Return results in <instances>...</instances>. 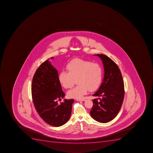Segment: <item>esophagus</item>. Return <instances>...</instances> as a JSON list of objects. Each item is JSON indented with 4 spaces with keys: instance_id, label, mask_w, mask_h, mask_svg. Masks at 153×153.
Returning a JSON list of instances; mask_svg holds the SVG:
<instances>
[{
    "instance_id": "34e87169",
    "label": "esophagus",
    "mask_w": 153,
    "mask_h": 153,
    "mask_svg": "<svg viewBox=\"0 0 153 153\" xmlns=\"http://www.w3.org/2000/svg\"><path fill=\"white\" fill-rule=\"evenodd\" d=\"M86 99H77V101H85Z\"/></svg>"
}]
</instances>
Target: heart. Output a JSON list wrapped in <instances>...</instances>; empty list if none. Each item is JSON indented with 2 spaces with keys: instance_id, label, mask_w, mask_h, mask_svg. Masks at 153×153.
I'll list each match as a JSON object with an SVG mask.
<instances>
[{
  "instance_id": "obj_1",
  "label": "heart",
  "mask_w": 153,
  "mask_h": 153,
  "mask_svg": "<svg viewBox=\"0 0 153 153\" xmlns=\"http://www.w3.org/2000/svg\"><path fill=\"white\" fill-rule=\"evenodd\" d=\"M67 72L62 71L58 79L65 89L72 87L76 83L78 85L67 92L68 97L74 99H81L89 90H97L103 80V69L99 63L92 62L80 59L70 61L66 65Z\"/></svg>"
}]
</instances>
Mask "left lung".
I'll use <instances>...</instances> for the list:
<instances>
[{
	"mask_svg": "<svg viewBox=\"0 0 153 153\" xmlns=\"http://www.w3.org/2000/svg\"><path fill=\"white\" fill-rule=\"evenodd\" d=\"M101 59L104 65L103 82L94 97L93 105L90 111L93 119L105 123L111 121L118 114L125 96L123 79L119 68L111 59L103 54L94 55Z\"/></svg>",
	"mask_w": 153,
	"mask_h": 153,
	"instance_id": "1",
	"label": "left lung"
}]
</instances>
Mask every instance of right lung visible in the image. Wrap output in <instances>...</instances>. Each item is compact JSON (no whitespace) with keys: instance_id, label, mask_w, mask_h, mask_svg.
Listing matches in <instances>:
<instances>
[{"instance_id":"right-lung-1","label":"right lung","mask_w":153,"mask_h":153,"mask_svg":"<svg viewBox=\"0 0 153 153\" xmlns=\"http://www.w3.org/2000/svg\"><path fill=\"white\" fill-rule=\"evenodd\" d=\"M53 57L51 58L53 59ZM40 65L34 75L31 94L34 105L46 123L59 127L67 123L71 116L74 99H64L65 94L58 79V71L48 59Z\"/></svg>"}]
</instances>
